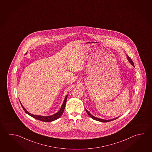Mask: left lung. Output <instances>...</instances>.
I'll use <instances>...</instances> for the list:
<instances>
[{
    "label": "left lung",
    "mask_w": 152,
    "mask_h": 152,
    "mask_svg": "<svg viewBox=\"0 0 152 152\" xmlns=\"http://www.w3.org/2000/svg\"><path fill=\"white\" fill-rule=\"evenodd\" d=\"M127 59H128V61H129V62H130V63L133 66H134V64L133 63L132 60L130 58V57H129V56H127ZM86 112H87V113H88V115L89 116H90V117H91V118H93V119H95V120H96L97 121H101V122H108V121H113V120L116 119L118 118V117H117L116 118L112 119H110V120H104V119H100L99 118H97L96 117H94V116H93L92 115H91V113H89L88 111L87 110H86Z\"/></svg>",
    "instance_id": "1"
}]
</instances>
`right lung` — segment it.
<instances>
[{"label":"right lung","mask_w":152,"mask_h":152,"mask_svg":"<svg viewBox=\"0 0 152 152\" xmlns=\"http://www.w3.org/2000/svg\"><path fill=\"white\" fill-rule=\"evenodd\" d=\"M67 95H66L64 101L63 105L61 106L60 110L57 113H55V115H52V116H37V115H32V114H31V113H29L26 110L25 108H24V107L22 106V104H21V106H22L23 109L25 111V113H27L28 115H29V116H31L32 117H33L34 118L36 119H37V120H39V121H44V122H50V121H55V120L59 118L62 115V114L63 113L64 110L65 108L66 100H67Z\"/></svg>","instance_id":"add662e5"}]
</instances>
